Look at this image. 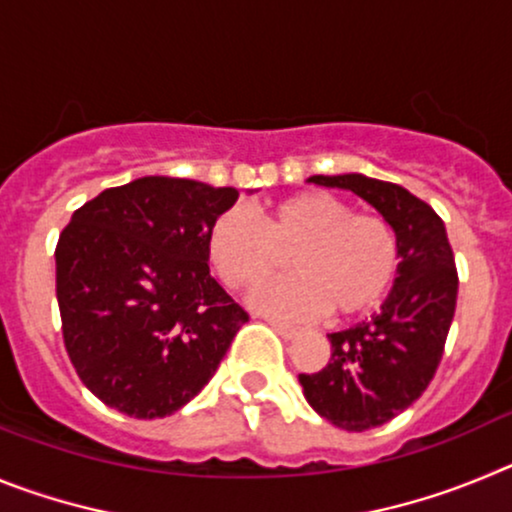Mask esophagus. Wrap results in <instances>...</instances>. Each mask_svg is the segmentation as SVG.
I'll use <instances>...</instances> for the list:
<instances>
[{"instance_id":"esophagus-1","label":"esophagus","mask_w":512,"mask_h":512,"mask_svg":"<svg viewBox=\"0 0 512 512\" xmlns=\"http://www.w3.org/2000/svg\"><path fill=\"white\" fill-rule=\"evenodd\" d=\"M269 325L274 330H277L279 336L282 338H287V341H292V338H297L300 336V330L295 328V325H287V323H279V320H269Z\"/></svg>"}]
</instances>
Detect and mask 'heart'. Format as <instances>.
<instances>
[{
    "mask_svg": "<svg viewBox=\"0 0 512 512\" xmlns=\"http://www.w3.org/2000/svg\"><path fill=\"white\" fill-rule=\"evenodd\" d=\"M207 253L235 289L264 282L289 264L297 274L256 287L248 297L271 318L307 320L333 310L356 318L390 295L400 266V243L387 220L356 215L328 192H302L266 212V228L243 207L217 215Z\"/></svg>",
    "mask_w": 512,
    "mask_h": 512,
    "instance_id": "obj_1",
    "label": "heart"
}]
</instances>
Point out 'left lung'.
Here are the masks:
<instances>
[{
  "mask_svg": "<svg viewBox=\"0 0 512 512\" xmlns=\"http://www.w3.org/2000/svg\"><path fill=\"white\" fill-rule=\"evenodd\" d=\"M307 182L354 192L392 225L400 243V266L382 310L330 333L328 364L300 374L305 400L320 418L366 431L410 408L436 374L459 292L454 251L433 207L400 184L364 174H318Z\"/></svg>",
  "mask_w": 512,
  "mask_h": 512,
  "instance_id": "left-lung-1",
  "label": "left lung"
}]
</instances>
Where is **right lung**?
Instances as JSON below:
<instances>
[{
    "mask_svg": "<svg viewBox=\"0 0 512 512\" xmlns=\"http://www.w3.org/2000/svg\"><path fill=\"white\" fill-rule=\"evenodd\" d=\"M238 189L140 176L71 215L56 246L63 341L81 382L130 418L184 408L248 323L210 277L207 233Z\"/></svg>",
    "mask_w": 512,
    "mask_h": 512,
    "instance_id": "right-lung-1",
    "label": "right lung"
}]
</instances>
